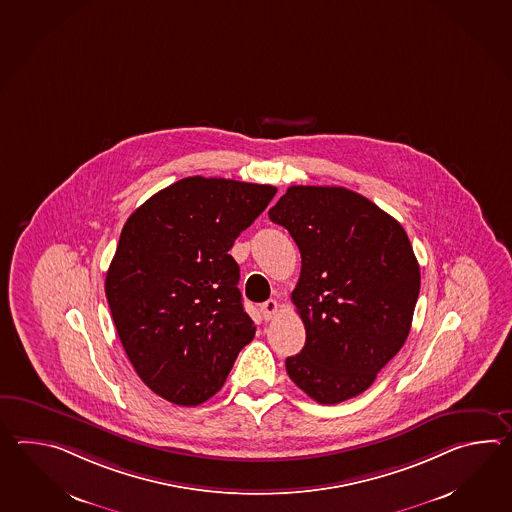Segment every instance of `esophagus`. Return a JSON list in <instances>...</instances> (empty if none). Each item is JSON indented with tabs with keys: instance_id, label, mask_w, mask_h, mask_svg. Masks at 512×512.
<instances>
[{
	"instance_id": "1",
	"label": "esophagus",
	"mask_w": 512,
	"mask_h": 512,
	"mask_svg": "<svg viewBox=\"0 0 512 512\" xmlns=\"http://www.w3.org/2000/svg\"><path fill=\"white\" fill-rule=\"evenodd\" d=\"M277 312H279V305H277V301L275 299H268V301H264L261 305V314L262 318L266 319V321H270V319L275 318L277 316Z\"/></svg>"
}]
</instances>
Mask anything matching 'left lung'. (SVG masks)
<instances>
[{
	"label": "left lung",
	"mask_w": 512,
	"mask_h": 512,
	"mask_svg": "<svg viewBox=\"0 0 512 512\" xmlns=\"http://www.w3.org/2000/svg\"><path fill=\"white\" fill-rule=\"evenodd\" d=\"M268 215L301 251L292 301L307 341L286 373L319 404L364 393L411 329L421 270L406 231L345 187L292 185Z\"/></svg>",
	"instance_id": "1"
}]
</instances>
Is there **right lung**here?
I'll use <instances>...</instances> for the list:
<instances>
[{
	"label": "right lung",
	"mask_w": 512,
	"mask_h": 512,
	"mask_svg": "<svg viewBox=\"0 0 512 512\" xmlns=\"http://www.w3.org/2000/svg\"><path fill=\"white\" fill-rule=\"evenodd\" d=\"M275 193L273 185L191 176L126 220L106 299L137 375L172 404L213 397L255 336L228 251Z\"/></svg>",
	"instance_id": "1"
}]
</instances>
